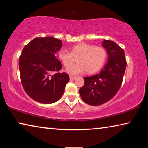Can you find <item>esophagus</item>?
<instances>
[{
  "label": "esophagus",
  "mask_w": 148,
  "mask_h": 148,
  "mask_svg": "<svg viewBox=\"0 0 148 148\" xmlns=\"http://www.w3.org/2000/svg\"><path fill=\"white\" fill-rule=\"evenodd\" d=\"M69 77H70V79L72 80H72H74L75 79H76V76H70Z\"/></svg>",
  "instance_id": "obj_1"
}]
</instances>
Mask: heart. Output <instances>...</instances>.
<instances>
[{
  "mask_svg": "<svg viewBox=\"0 0 148 148\" xmlns=\"http://www.w3.org/2000/svg\"><path fill=\"white\" fill-rule=\"evenodd\" d=\"M106 51L104 47L82 42L71 47V51L62 49L57 53V57L65 67H68L77 57V64L66 70L71 75H77L87 71L92 74L102 69L106 59Z\"/></svg>",
  "mask_w": 148,
  "mask_h": 148,
  "instance_id": "obj_1",
  "label": "heart"
}]
</instances>
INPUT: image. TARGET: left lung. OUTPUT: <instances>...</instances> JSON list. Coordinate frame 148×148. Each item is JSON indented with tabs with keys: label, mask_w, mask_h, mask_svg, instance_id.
I'll use <instances>...</instances> for the list:
<instances>
[{
	"label": "left lung",
	"mask_w": 148,
	"mask_h": 148,
	"mask_svg": "<svg viewBox=\"0 0 148 148\" xmlns=\"http://www.w3.org/2000/svg\"><path fill=\"white\" fill-rule=\"evenodd\" d=\"M107 62L99 74L84 77V86L79 89L82 99L92 106L106 103L116 95L121 86L127 62L124 50L116 42L104 40Z\"/></svg>",
	"instance_id": "8db88e82"
}]
</instances>
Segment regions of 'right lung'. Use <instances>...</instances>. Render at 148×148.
Instances as JSON below:
<instances>
[{
    "label": "right lung",
    "mask_w": 148,
    "mask_h": 148,
    "mask_svg": "<svg viewBox=\"0 0 148 148\" xmlns=\"http://www.w3.org/2000/svg\"><path fill=\"white\" fill-rule=\"evenodd\" d=\"M62 46L61 40L37 37L22 51L19 61L21 84L27 94L35 101L52 104L63 94L69 76L65 72L55 73L62 69L57 58Z\"/></svg>",
    "instance_id": "obj_1"
}]
</instances>
